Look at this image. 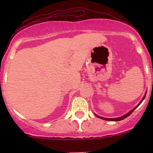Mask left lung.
Instances as JSON below:
<instances>
[{
	"label": "left lung",
	"mask_w": 153,
	"mask_h": 153,
	"mask_svg": "<svg viewBox=\"0 0 153 153\" xmlns=\"http://www.w3.org/2000/svg\"><path fill=\"white\" fill-rule=\"evenodd\" d=\"M146 94H147V92L145 93V96H144V97L143 98V99H142V101H140V103H139V104L137 105V106L136 107H135V108H133L132 110H131L130 111H129L128 112L127 114H126L125 115H124V116H122V117H118V118H111V119H108V118H104V117H99V116H98V115H96V114H95L96 116V117H98V118H100V119H104V120H107V121H114V122H117V121H121V120H122V119H125V118H127V117H129V115L131 114V113H132L133 111H134L137 108V107L139 106V105H140V103H141L142 102H143V101L144 99H145V96H146Z\"/></svg>",
	"instance_id": "obj_1"
}]
</instances>
